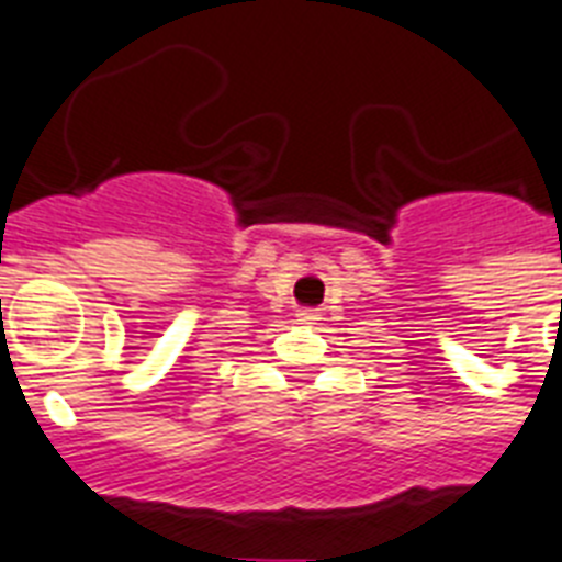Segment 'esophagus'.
Here are the masks:
<instances>
[{"mask_svg": "<svg viewBox=\"0 0 562 562\" xmlns=\"http://www.w3.org/2000/svg\"><path fill=\"white\" fill-rule=\"evenodd\" d=\"M296 319H300L303 325H314L319 319V314L317 311H300V314H296Z\"/></svg>", "mask_w": 562, "mask_h": 562, "instance_id": "1", "label": "esophagus"}]
</instances>
